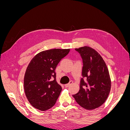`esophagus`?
<instances>
[{
  "label": "esophagus",
  "mask_w": 130,
  "mask_h": 130,
  "mask_svg": "<svg viewBox=\"0 0 130 130\" xmlns=\"http://www.w3.org/2000/svg\"><path fill=\"white\" fill-rule=\"evenodd\" d=\"M72 83H73V81H70L69 82V83H68V84H66V85H64L65 87H68L70 85L72 84Z\"/></svg>",
  "instance_id": "1"
}]
</instances>
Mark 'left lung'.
I'll return each mask as SVG.
<instances>
[{
    "instance_id": "left-lung-1",
    "label": "left lung",
    "mask_w": 130,
    "mask_h": 130,
    "mask_svg": "<svg viewBox=\"0 0 130 130\" xmlns=\"http://www.w3.org/2000/svg\"><path fill=\"white\" fill-rule=\"evenodd\" d=\"M83 62L80 90L73 96L77 103L92 110L103 105L109 95L111 81L104 60L96 50L89 46L76 48Z\"/></svg>"
}]
</instances>
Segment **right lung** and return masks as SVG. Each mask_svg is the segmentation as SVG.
I'll return each instance as SVG.
<instances>
[{"label":"right lung","mask_w":130,"mask_h":130,"mask_svg":"<svg viewBox=\"0 0 130 130\" xmlns=\"http://www.w3.org/2000/svg\"><path fill=\"white\" fill-rule=\"evenodd\" d=\"M69 51V49L43 51L29 63L24 76V87L27 100L35 108L44 111L55 104L62 87L56 82L55 70Z\"/></svg>","instance_id":"obj_1"}]
</instances>
